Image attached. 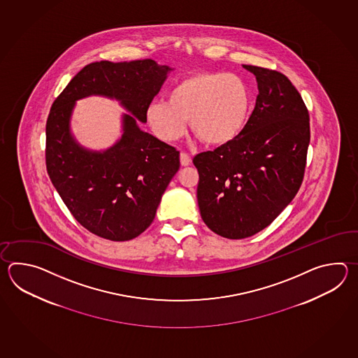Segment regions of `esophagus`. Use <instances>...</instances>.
<instances>
[{"instance_id": "34e87169", "label": "esophagus", "mask_w": 358, "mask_h": 358, "mask_svg": "<svg viewBox=\"0 0 358 358\" xmlns=\"http://www.w3.org/2000/svg\"><path fill=\"white\" fill-rule=\"evenodd\" d=\"M180 164H182V166H189L192 164V157L188 153H180Z\"/></svg>"}]
</instances>
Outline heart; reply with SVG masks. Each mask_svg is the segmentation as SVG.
I'll return each instance as SVG.
<instances>
[{"label": "heart", "instance_id": "1", "mask_svg": "<svg viewBox=\"0 0 358 358\" xmlns=\"http://www.w3.org/2000/svg\"><path fill=\"white\" fill-rule=\"evenodd\" d=\"M252 93L241 76L221 71L190 73L176 80L168 101H153L145 117L155 136L176 142L187 122L208 145H225L239 137L250 122Z\"/></svg>", "mask_w": 358, "mask_h": 358}]
</instances>
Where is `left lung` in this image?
I'll return each mask as SVG.
<instances>
[{"label":"left lung","mask_w":358,"mask_h":358,"mask_svg":"<svg viewBox=\"0 0 358 358\" xmlns=\"http://www.w3.org/2000/svg\"><path fill=\"white\" fill-rule=\"evenodd\" d=\"M259 84L256 106L239 137L197 155L198 206L213 233L243 239L261 231L297 194L310 145V115L287 76L243 65Z\"/></svg>","instance_id":"1"}]
</instances>
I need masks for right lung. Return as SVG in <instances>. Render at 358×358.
I'll use <instances>...</instances> for the list:
<instances>
[{
	"label": "right lung",
	"mask_w": 358,
	"mask_h": 358,
	"mask_svg": "<svg viewBox=\"0 0 358 358\" xmlns=\"http://www.w3.org/2000/svg\"><path fill=\"white\" fill-rule=\"evenodd\" d=\"M171 69L151 59L85 65L55 99L46 124V168L76 220L96 236L130 241L151 225L161 197L180 166L179 151L124 115V133L105 152L76 143L69 120L76 99L102 94L145 122L147 107Z\"/></svg>",
	"instance_id": "1"
}]
</instances>
